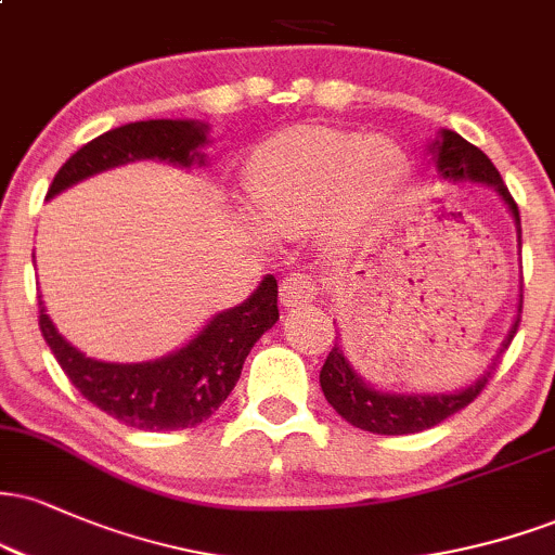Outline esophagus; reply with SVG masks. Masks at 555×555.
Masks as SVG:
<instances>
[{
    "label": "esophagus",
    "instance_id": "esophagus-1",
    "mask_svg": "<svg viewBox=\"0 0 555 555\" xmlns=\"http://www.w3.org/2000/svg\"><path fill=\"white\" fill-rule=\"evenodd\" d=\"M279 295H282L284 308H299V305L313 302V299L321 295V286H318L315 279L308 276V273H289L282 282Z\"/></svg>",
    "mask_w": 555,
    "mask_h": 555
}]
</instances>
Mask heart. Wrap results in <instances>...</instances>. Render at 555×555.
<instances>
[{
	"mask_svg": "<svg viewBox=\"0 0 555 555\" xmlns=\"http://www.w3.org/2000/svg\"><path fill=\"white\" fill-rule=\"evenodd\" d=\"M406 162L388 140L331 127H299L253 151L247 197L271 232L297 234L323 216L331 245H352L386 219Z\"/></svg>",
	"mask_w": 555,
	"mask_h": 555,
	"instance_id": "1",
	"label": "heart"
}]
</instances>
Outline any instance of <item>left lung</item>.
<instances>
[{
  "label": "left lung",
  "instance_id": "8db88e82",
  "mask_svg": "<svg viewBox=\"0 0 555 555\" xmlns=\"http://www.w3.org/2000/svg\"><path fill=\"white\" fill-rule=\"evenodd\" d=\"M430 154L436 158V167L441 180L451 182H482L488 188H493L501 195V201L506 203V208L512 211L514 221H517V242L521 247V221H519V208L514 203L512 193L503 184L499 169L493 167V162L482 154L480 149L473 143H467L462 135L451 130H441L436 143L430 145ZM521 321V295H519V313L514 321L512 331L503 339L499 354L490 362V367L473 386L462 388L454 393H388L378 391V388L367 386L365 380L354 373V367L349 365V360L344 358V349L336 336L334 349L328 352L326 362L321 367V388L323 397L331 406H334L339 415L347 420L349 425L360 430L378 433V436H406V433H420L428 430L433 425L443 423L446 417L456 415L467 404L480 397L482 388L488 386V380L493 378L495 365L501 362V354L506 352L508 344H512L514 334H517Z\"/></svg>",
  "mask_w": 555,
  "mask_h": 555
}]
</instances>
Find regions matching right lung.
I'll use <instances>...</instances> for the list:
<instances>
[{"label": "right lung", "mask_w": 555, "mask_h": 555, "mask_svg": "<svg viewBox=\"0 0 555 555\" xmlns=\"http://www.w3.org/2000/svg\"><path fill=\"white\" fill-rule=\"evenodd\" d=\"M208 127L193 119H149L130 122L93 138L62 164L49 197L99 171L138 158H158L175 167L206 164L201 149ZM276 279L263 282L237 308L214 315L208 326L182 349L154 362H101L78 352L38 302V326L56 362L91 404L138 430L195 428L224 404L240 380L242 365L260 336L279 321Z\"/></svg>", "instance_id": "obj_1"}]
</instances>
